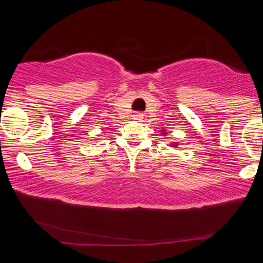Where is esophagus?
Instances as JSON below:
<instances>
[{
	"instance_id": "obj_1",
	"label": "esophagus",
	"mask_w": 263,
	"mask_h": 263,
	"mask_svg": "<svg viewBox=\"0 0 263 263\" xmlns=\"http://www.w3.org/2000/svg\"><path fill=\"white\" fill-rule=\"evenodd\" d=\"M142 117H144V115H142V112H140V111H137V112L133 114V118H135L136 121H141Z\"/></svg>"
}]
</instances>
